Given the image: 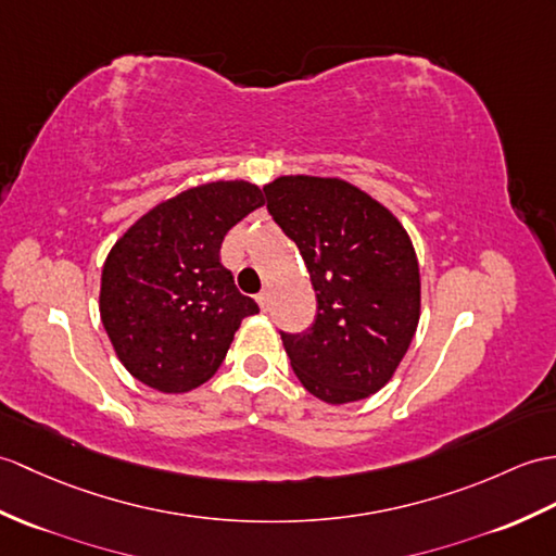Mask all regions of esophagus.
Here are the masks:
<instances>
[{
  "label": "esophagus",
  "instance_id": "34e87169",
  "mask_svg": "<svg viewBox=\"0 0 556 556\" xmlns=\"http://www.w3.org/2000/svg\"><path fill=\"white\" fill-rule=\"evenodd\" d=\"M255 301H257V305H261L263 309H267L269 307V293L267 291H261L255 295Z\"/></svg>",
  "mask_w": 556,
  "mask_h": 556
}]
</instances>
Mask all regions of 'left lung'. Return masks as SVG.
Here are the masks:
<instances>
[{
	"instance_id": "8db88e82",
	"label": "left lung",
	"mask_w": 556,
	"mask_h": 556,
	"mask_svg": "<svg viewBox=\"0 0 556 556\" xmlns=\"http://www.w3.org/2000/svg\"><path fill=\"white\" fill-rule=\"evenodd\" d=\"M267 211L307 265L317 295L305 331H281L305 391L329 405L383 389L419 321V265L403 225L369 193L329 177H279Z\"/></svg>"
}]
</instances>
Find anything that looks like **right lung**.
I'll return each mask as SVG.
<instances>
[{"label":"right lung","instance_id":"1","mask_svg":"<svg viewBox=\"0 0 556 556\" xmlns=\"http://www.w3.org/2000/svg\"><path fill=\"white\" fill-rule=\"evenodd\" d=\"M249 182H211L159 203L125 231L101 273L99 313L125 369L161 393L208 381L257 303L235 287L219 247L261 208Z\"/></svg>","mask_w":556,"mask_h":556}]
</instances>
